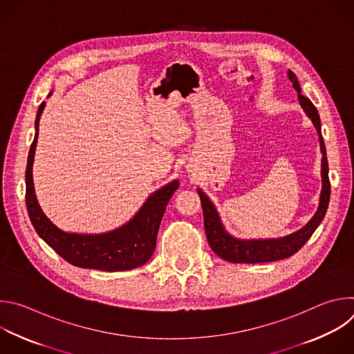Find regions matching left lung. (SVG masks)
<instances>
[{"instance_id":"obj_1","label":"left lung","mask_w":354,"mask_h":354,"mask_svg":"<svg viewBox=\"0 0 354 354\" xmlns=\"http://www.w3.org/2000/svg\"><path fill=\"white\" fill-rule=\"evenodd\" d=\"M288 80L292 84V88L298 93V102L301 108L304 109L306 115L311 119L313 124L317 129L319 147L322 153L321 162V178H322V189L319 194V205L313 216V218L298 231L288 234L280 238H268V239H241L235 238L230 232H227L220 214L213 205L209 196L197 187V193L200 196L201 207H203L205 217V230L207 235V241L216 254L231 263H263V262H274L280 259H286L294 255L298 249L302 248L322 223L325 213L328 210L329 197H330V183H329V167L326 158V148L321 131V119L317 108L308 97L301 93V88L298 80L292 71H287Z\"/></svg>"}]
</instances>
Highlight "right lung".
Wrapping results in <instances>:
<instances>
[{"label":"right lung","mask_w":354,"mask_h":354,"mask_svg":"<svg viewBox=\"0 0 354 354\" xmlns=\"http://www.w3.org/2000/svg\"><path fill=\"white\" fill-rule=\"evenodd\" d=\"M53 92H50L48 96ZM46 102L37 109L35 138L29 149L25 174L26 209L37 235L68 263L104 272H123L142 266L153 257L161 220L169 198L179 187L175 179L151 193L140 210L122 227L102 234H78L60 230L50 221L39 206L33 186V161L39 134V120Z\"/></svg>","instance_id":"add662e5"}]
</instances>
